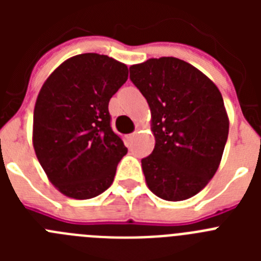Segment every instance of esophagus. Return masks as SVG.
<instances>
[{
  "instance_id": "1",
  "label": "esophagus",
  "mask_w": 261,
  "mask_h": 261,
  "mask_svg": "<svg viewBox=\"0 0 261 261\" xmlns=\"http://www.w3.org/2000/svg\"><path fill=\"white\" fill-rule=\"evenodd\" d=\"M136 136H137V132L132 133V135H129V138H130V140H133V138H135V137H136Z\"/></svg>"
}]
</instances>
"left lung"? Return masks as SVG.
<instances>
[{
	"label": "left lung",
	"mask_w": 261,
	"mask_h": 261,
	"mask_svg": "<svg viewBox=\"0 0 261 261\" xmlns=\"http://www.w3.org/2000/svg\"><path fill=\"white\" fill-rule=\"evenodd\" d=\"M146 98L155 138L141 161L149 190L167 201H183L211 181L222 159L229 116L218 87L176 57L149 59L129 68Z\"/></svg>",
	"instance_id": "8db88e82"
}]
</instances>
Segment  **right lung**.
<instances>
[{"label":"right lung","instance_id":"obj_1","mask_svg":"<svg viewBox=\"0 0 261 261\" xmlns=\"http://www.w3.org/2000/svg\"><path fill=\"white\" fill-rule=\"evenodd\" d=\"M128 80L112 57L82 53L50 73L36 98L32 145L50 183L62 195L93 199L114 181L128 149L111 128L108 102Z\"/></svg>","mask_w":261,"mask_h":261}]
</instances>
